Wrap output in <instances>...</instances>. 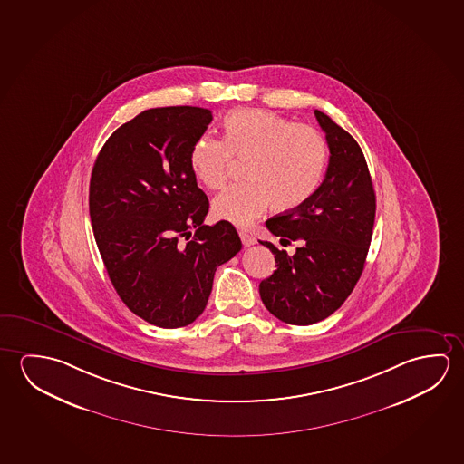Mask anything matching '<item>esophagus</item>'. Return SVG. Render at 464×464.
<instances>
[{
    "mask_svg": "<svg viewBox=\"0 0 464 464\" xmlns=\"http://www.w3.org/2000/svg\"><path fill=\"white\" fill-rule=\"evenodd\" d=\"M238 236L242 238V243L245 246H251V245H255V243H256V238L251 236V234H248L246 230H240V232H238Z\"/></svg>",
    "mask_w": 464,
    "mask_h": 464,
    "instance_id": "1",
    "label": "esophagus"
}]
</instances>
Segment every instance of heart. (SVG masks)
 <instances>
[{"label":"heart","mask_w":464,"mask_h":464,"mask_svg":"<svg viewBox=\"0 0 464 464\" xmlns=\"http://www.w3.org/2000/svg\"><path fill=\"white\" fill-rule=\"evenodd\" d=\"M222 129V140L201 135L190 151L193 174L211 190L227 182L232 156L246 158V180L228 185L214 198L216 218L246 226L269 205L287 213L314 193L327 162V143L316 127L274 111L240 108L228 112Z\"/></svg>","instance_id":"heart-1"}]
</instances>
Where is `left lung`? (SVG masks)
<instances>
[{
	"instance_id": "8db88e82",
	"label": "left lung",
	"mask_w": 464,
	"mask_h": 464,
	"mask_svg": "<svg viewBox=\"0 0 464 464\" xmlns=\"http://www.w3.org/2000/svg\"><path fill=\"white\" fill-rule=\"evenodd\" d=\"M314 116L331 151L323 184L302 207L266 221L282 246H300L288 255L263 242L277 269L259 284L261 300L294 325L319 323L343 304L362 274L374 227V187L360 145L327 114Z\"/></svg>"
}]
</instances>
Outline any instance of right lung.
Returning <instances> with one entry per match:
<instances>
[{"instance_id": "1", "label": "right lung", "mask_w": 464, "mask_h": 464, "mask_svg": "<svg viewBox=\"0 0 464 464\" xmlns=\"http://www.w3.org/2000/svg\"><path fill=\"white\" fill-rule=\"evenodd\" d=\"M211 111L168 106L121 125L96 156L90 219L121 300L147 323L177 329L207 308L218 266L242 248L228 221L205 226L209 209L190 166Z\"/></svg>"}]
</instances>
